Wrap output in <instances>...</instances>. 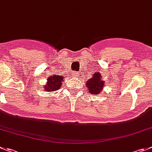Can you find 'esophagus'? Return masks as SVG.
Instances as JSON below:
<instances>
[{"instance_id":"34e87169","label":"esophagus","mask_w":152,"mask_h":152,"mask_svg":"<svg viewBox=\"0 0 152 152\" xmlns=\"http://www.w3.org/2000/svg\"><path fill=\"white\" fill-rule=\"evenodd\" d=\"M74 75H77V73H76V72H74Z\"/></svg>"}]
</instances>
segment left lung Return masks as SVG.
I'll return each instance as SVG.
<instances>
[{
  "label": "left lung",
  "instance_id": "1",
  "mask_svg": "<svg viewBox=\"0 0 152 152\" xmlns=\"http://www.w3.org/2000/svg\"><path fill=\"white\" fill-rule=\"evenodd\" d=\"M105 86V81L103 80L102 75L99 72H95L93 74L91 78L88 79L86 82V87H87V90L90 93L93 95L97 96L100 94Z\"/></svg>",
  "mask_w": 152,
  "mask_h": 152
}]
</instances>
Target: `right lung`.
I'll return each instance as SVG.
<instances>
[{"mask_svg": "<svg viewBox=\"0 0 152 152\" xmlns=\"http://www.w3.org/2000/svg\"><path fill=\"white\" fill-rule=\"evenodd\" d=\"M63 77L59 75H53L47 78V84L44 86V90L47 92H53L59 90L62 86Z\"/></svg>", "mask_w": 152, "mask_h": 152, "instance_id": "add662e5", "label": "right lung"}]
</instances>
